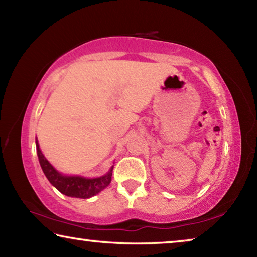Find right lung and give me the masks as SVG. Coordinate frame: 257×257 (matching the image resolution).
Masks as SVG:
<instances>
[{"mask_svg":"<svg viewBox=\"0 0 257 257\" xmlns=\"http://www.w3.org/2000/svg\"><path fill=\"white\" fill-rule=\"evenodd\" d=\"M36 152H38L41 168H42L43 173L47 176L49 182H50L57 190L60 191V192L65 195H68V197L82 199L91 198L95 194L100 192L101 190H104L105 187L111 183L113 168H111L108 174L105 175V176L97 178H85L81 176H64V175L57 172L54 167L49 164L47 159L44 158L39 148L38 141H36Z\"/></svg>","mask_w":257,"mask_h":257,"instance_id":"obj_1","label":"right lung"}]
</instances>
